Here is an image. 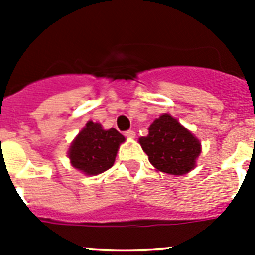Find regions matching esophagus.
I'll use <instances>...</instances> for the list:
<instances>
[{
  "mask_svg": "<svg viewBox=\"0 0 255 255\" xmlns=\"http://www.w3.org/2000/svg\"><path fill=\"white\" fill-rule=\"evenodd\" d=\"M135 131L134 130H128V131L125 132V136L126 138H129V139H134L135 138Z\"/></svg>",
  "mask_w": 255,
  "mask_h": 255,
  "instance_id": "1",
  "label": "esophagus"
}]
</instances>
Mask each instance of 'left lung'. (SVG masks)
Instances as JSON below:
<instances>
[{"mask_svg": "<svg viewBox=\"0 0 255 255\" xmlns=\"http://www.w3.org/2000/svg\"><path fill=\"white\" fill-rule=\"evenodd\" d=\"M147 136L139 139L150 163L161 172L185 175L195 167L202 152L200 141L168 114L155 119Z\"/></svg>", "mask_w": 255, "mask_h": 255, "instance_id": "8db88e82", "label": "left lung"}]
</instances>
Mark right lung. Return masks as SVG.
Instances as JSON below:
<instances>
[{"label": "right lung", "instance_id": "obj_1", "mask_svg": "<svg viewBox=\"0 0 255 255\" xmlns=\"http://www.w3.org/2000/svg\"><path fill=\"white\" fill-rule=\"evenodd\" d=\"M124 141L125 138L114 128L105 130L101 124L88 121L70 145V162L85 175H100L114 166L117 150Z\"/></svg>", "mask_w": 255, "mask_h": 255}]
</instances>
